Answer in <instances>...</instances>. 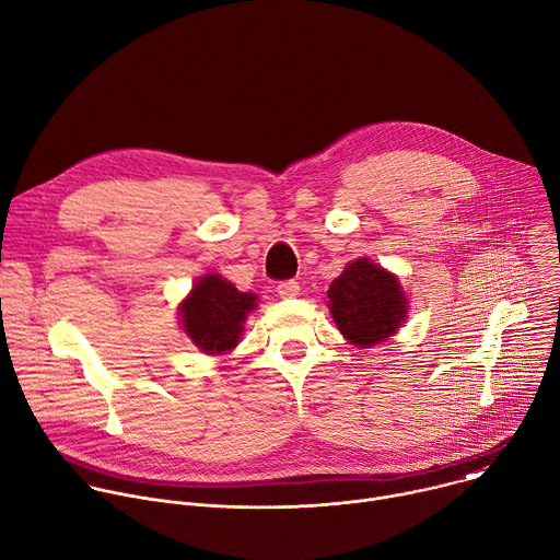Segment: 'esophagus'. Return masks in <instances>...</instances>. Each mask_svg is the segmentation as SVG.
Returning <instances> with one entry per match:
<instances>
[{
  "mask_svg": "<svg viewBox=\"0 0 560 560\" xmlns=\"http://www.w3.org/2000/svg\"><path fill=\"white\" fill-rule=\"evenodd\" d=\"M277 292L281 299H294L301 294V285L294 281V279H288V281H281L277 285Z\"/></svg>",
  "mask_w": 560,
  "mask_h": 560,
  "instance_id": "obj_1",
  "label": "esophagus"
}]
</instances>
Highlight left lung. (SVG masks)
Instances as JSON below:
<instances>
[{
  "mask_svg": "<svg viewBox=\"0 0 560 560\" xmlns=\"http://www.w3.org/2000/svg\"><path fill=\"white\" fill-rule=\"evenodd\" d=\"M327 296L340 334L358 347L387 340L407 314L398 279L369 259L351 261L331 281Z\"/></svg>",
  "mask_w": 560,
  "mask_h": 560,
  "instance_id": "1",
  "label": "left lung"
}]
</instances>
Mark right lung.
I'll return each mask as SVG.
<instances>
[{"label": "right lung", "mask_w": 560, "mask_h": 560, "mask_svg": "<svg viewBox=\"0 0 560 560\" xmlns=\"http://www.w3.org/2000/svg\"><path fill=\"white\" fill-rule=\"evenodd\" d=\"M255 305V294L240 292L218 275H207L182 303V325L200 349L222 353L237 345L242 323Z\"/></svg>", "instance_id": "right-lung-1"}]
</instances>
